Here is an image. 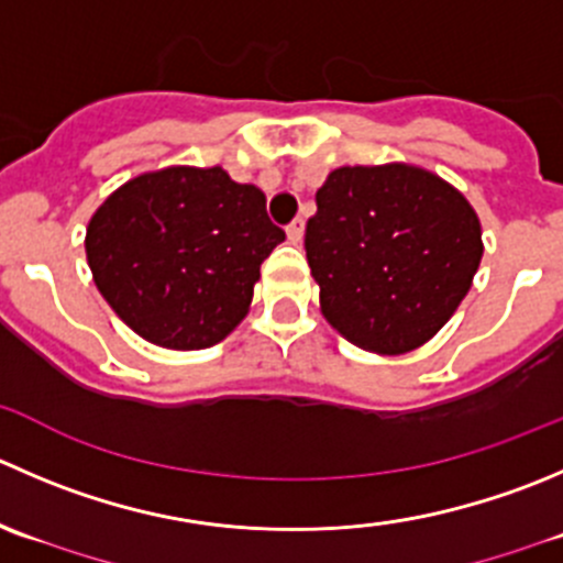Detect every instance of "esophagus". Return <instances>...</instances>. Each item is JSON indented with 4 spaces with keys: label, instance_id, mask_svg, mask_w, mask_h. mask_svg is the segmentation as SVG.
<instances>
[{
    "label": "esophagus",
    "instance_id": "34e87169",
    "mask_svg": "<svg viewBox=\"0 0 563 563\" xmlns=\"http://www.w3.org/2000/svg\"><path fill=\"white\" fill-rule=\"evenodd\" d=\"M286 236H288V242H291V244L302 242V236H305V220H302V217H297V220H294L291 225L286 228Z\"/></svg>",
    "mask_w": 563,
    "mask_h": 563
}]
</instances>
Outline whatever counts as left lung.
<instances>
[{
    "label": "left lung",
    "instance_id": "left-lung-1",
    "mask_svg": "<svg viewBox=\"0 0 563 563\" xmlns=\"http://www.w3.org/2000/svg\"><path fill=\"white\" fill-rule=\"evenodd\" d=\"M305 250L332 330L374 354H407L456 313L484 255L465 195L432 170L338 167L316 192Z\"/></svg>",
    "mask_w": 563,
    "mask_h": 563
}]
</instances>
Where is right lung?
I'll use <instances>...</instances> for the list:
<instances>
[{
  "label": "right lung",
  "instance_id": "obj_1",
  "mask_svg": "<svg viewBox=\"0 0 563 563\" xmlns=\"http://www.w3.org/2000/svg\"><path fill=\"white\" fill-rule=\"evenodd\" d=\"M283 239L258 187L222 167L173 165L114 189L87 222L85 253L101 297L136 335L192 352L242 324Z\"/></svg>",
  "mask_w": 563,
  "mask_h": 563
}]
</instances>
